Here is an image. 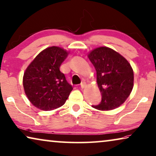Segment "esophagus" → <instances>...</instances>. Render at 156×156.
I'll return each mask as SVG.
<instances>
[{"label":"esophagus","instance_id":"obj_1","mask_svg":"<svg viewBox=\"0 0 156 156\" xmlns=\"http://www.w3.org/2000/svg\"><path fill=\"white\" fill-rule=\"evenodd\" d=\"M85 86H86V83L85 82V81H83V82L80 83V87L82 88H84Z\"/></svg>","mask_w":156,"mask_h":156}]
</instances>
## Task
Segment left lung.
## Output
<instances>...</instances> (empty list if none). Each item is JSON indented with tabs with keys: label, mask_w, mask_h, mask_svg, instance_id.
Here are the masks:
<instances>
[{
	"label": "left lung",
	"mask_w": 156,
	"mask_h": 156,
	"mask_svg": "<svg viewBox=\"0 0 156 156\" xmlns=\"http://www.w3.org/2000/svg\"><path fill=\"white\" fill-rule=\"evenodd\" d=\"M97 71V81L101 101L93 108L112 110L121 105L129 96L134 83V73L128 62L112 49L100 47L88 55Z\"/></svg>",
	"instance_id": "1"
}]
</instances>
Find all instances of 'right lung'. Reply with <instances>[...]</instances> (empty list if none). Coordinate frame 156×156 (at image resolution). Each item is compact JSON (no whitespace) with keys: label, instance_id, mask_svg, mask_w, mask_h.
Instances as JSON below:
<instances>
[{"label":"right lung","instance_id":"right-lung-1","mask_svg":"<svg viewBox=\"0 0 156 156\" xmlns=\"http://www.w3.org/2000/svg\"><path fill=\"white\" fill-rule=\"evenodd\" d=\"M68 52L52 46L36 56L23 77L25 94L34 106L51 111L63 106L73 90L59 70Z\"/></svg>","mask_w":156,"mask_h":156}]
</instances>
